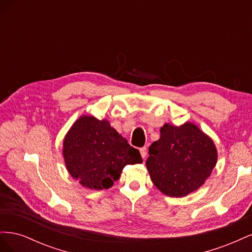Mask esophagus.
Instances as JSON below:
<instances>
[{"mask_svg": "<svg viewBox=\"0 0 252 252\" xmlns=\"http://www.w3.org/2000/svg\"><path fill=\"white\" fill-rule=\"evenodd\" d=\"M140 152H141V156H142V158H146V156H147V148L146 147H142L141 149H140Z\"/></svg>", "mask_w": 252, "mask_h": 252, "instance_id": "1", "label": "esophagus"}]
</instances>
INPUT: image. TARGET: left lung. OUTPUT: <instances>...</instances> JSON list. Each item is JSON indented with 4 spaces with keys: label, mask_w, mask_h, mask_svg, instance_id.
I'll return each mask as SVG.
<instances>
[{
    "label": "left lung",
    "mask_w": 252,
    "mask_h": 252,
    "mask_svg": "<svg viewBox=\"0 0 252 252\" xmlns=\"http://www.w3.org/2000/svg\"><path fill=\"white\" fill-rule=\"evenodd\" d=\"M161 136L149 147L146 166L162 193L182 197L199 189L216 167L218 150L212 139L195 124H164Z\"/></svg>",
    "instance_id": "1"
}]
</instances>
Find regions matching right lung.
<instances>
[{
    "label": "right lung",
    "instance_id": "right-lung-1",
    "mask_svg": "<svg viewBox=\"0 0 252 252\" xmlns=\"http://www.w3.org/2000/svg\"><path fill=\"white\" fill-rule=\"evenodd\" d=\"M67 171L88 189H108L126 165L142 163L140 151L131 147L109 122L82 116L63 141Z\"/></svg>",
    "mask_w": 252,
    "mask_h": 252
}]
</instances>
